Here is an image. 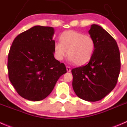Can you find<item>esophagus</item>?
Wrapping results in <instances>:
<instances>
[{"label": "esophagus", "instance_id": "1", "mask_svg": "<svg viewBox=\"0 0 127 127\" xmlns=\"http://www.w3.org/2000/svg\"><path fill=\"white\" fill-rule=\"evenodd\" d=\"M66 70H67V72H71V67H69V66H66Z\"/></svg>", "mask_w": 127, "mask_h": 127}]
</instances>
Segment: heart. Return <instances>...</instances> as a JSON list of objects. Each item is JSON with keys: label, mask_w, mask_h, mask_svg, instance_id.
<instances>
[{"label": "heart", "mask_w": 127, "mask_h": 127, "mask_svg": "<svg viewBox=\"0 0 127 127\" xmlns=\"http://www.w3.org/2000/svg\"><path fill=\"white\" fill-rule=\"evenodd\" d=\"M60 43L54 44L53 52L56 60L62 61L68 54L69 61L78 66L87 64L95 51L94 40L89 35L74 30H67L60 37Z\"/></svg>", "instance_id": "obj_1"}]
</instances>
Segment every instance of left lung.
<instances>
[{
    "label": "left lung",
    "instance_id": "left-lung-1",
    "mask_svg": "<svg viewBox=\"0 0 127 127\" xmlns=\"http://www.w3.org/2000/svg\"><path fill=\"white\" fill-rule=\"evenodd\" d=\"M89 33L94 40L95 51L86 65L72 69V87L81 99L95 102L115 87L120 71V55L114 38L97 25H91Z\"/></svg>",
    "mask_w": 127,
    "mask_h": 127
}]
</instances>
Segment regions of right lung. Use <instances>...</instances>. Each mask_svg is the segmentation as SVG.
I'll return each instance as SVG.
<instances>
[{"instance_id":"add662e5","label":"right lung","mask_w":127,"mask_h":127,"mask_svg":"<svg viewBox=\"0 0 127 127\" xmlns=\"http://www.w3.org/2000/svg\"><path fill=\"white\" fill-rule=\"evenodd\" d=\"M53 27L35 26L18 35L8 55V77L24 99L39 101L48 96L56 82L66 72L54 57Z\"/></svg>"}]
</instances>
